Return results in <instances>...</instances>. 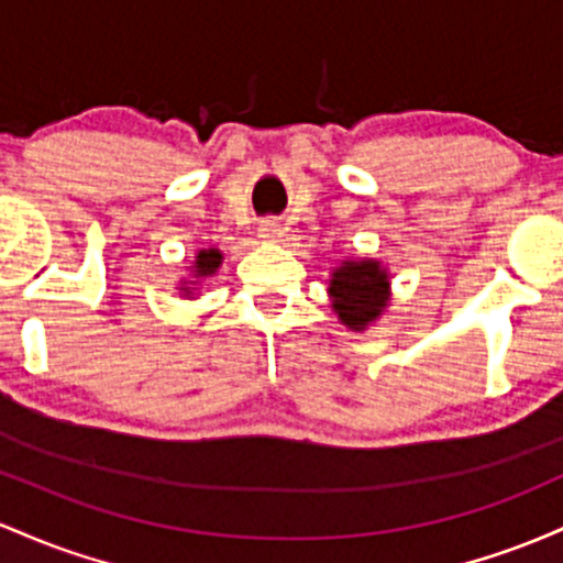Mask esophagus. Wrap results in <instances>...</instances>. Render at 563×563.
Returning a JSON list of instances; mask_svg holds the SVG:
<instances>
[{"mask_svg": "<svg viewBox=\"0 0 563 563\" xmlns=\"http://www.w3.org/2000/svg\"><path fill=\"white\" fill-rule=\"evenodd\" d=\"M257 233H261L263 242H279V236H282V225H279V220L265 218L263 223H261V229H257Z\"/></svg>", "mask_w": 563, "mask_h": 563, "instance_id": "34e87169", "label": "esophagus"}]
</instances>
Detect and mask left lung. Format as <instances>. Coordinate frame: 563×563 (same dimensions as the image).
<instances>
[{
    "mask_svg": "<svg viewBox=\"0 0 563 563\" xmlns=\"http://www.w3.org/2000/svg\"><path fill=\"white\" fill-rule=\"evenodd\" d=\"M332 311L353 332H362L380 319L390 300V276L377 261H343L330 279Z\"/></svg>",
    "mask_w": 563,
    "mask_h": 563,
    "instance_id": "obj_1",
    "label": "left lung"
}]
</instances>
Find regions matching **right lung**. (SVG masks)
<instances>
[{"label": "right lung", "instance_id": "add662e5", "mask_svg": "<svg viewBox=\"0 0 563 563\" xmlns=\"http://www.w3.org/2000/svg\"><path fill=\"white\" fill-rule=\"evenodd\" d=\"M220 263H223V252L220 250H199L197 252V261H194V265H191V276L197 282H191V284H183V292L186 295H194V287H197V284L201 282V279H207V276H212L214 271L220 268Z\"/></svg>", "mask_w": 563, "mask_h": 563}]
</instances>
